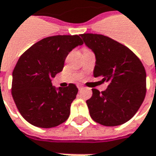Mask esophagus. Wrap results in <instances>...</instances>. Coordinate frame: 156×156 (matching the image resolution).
I'll use <instances>...</instances> for the list:
<instances>
[{"instance_id": "esophagus-1", "label": "esophagus", "mask_w": 156, "mask_h": 156, "mask_svg": "<svg viewBox=\"0 0 156 156\" xmlns=\"http://www.w3.org/2000/svg\"><path fill=\"white\" fill-rule=\"evenodd\" d=\"M78 90H81V89L83 88V85H81V84H78Z\"/></svg>"}]
</instances>
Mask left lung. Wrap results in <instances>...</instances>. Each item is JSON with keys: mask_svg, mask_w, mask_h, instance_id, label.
Here are the masks:
<instances>
[{"mask_svg": "<svg viewBox=\"0 0 156 156\" xmlns=\"http://www.w3.org/2000/svg\"><path fill=\"white\" fill-rule=\"evenodd\" d=\"M80 36L96 57L94 77L109 83L102 92L92 89V97L86 101L90 115L105 126L121 125L131 119L145 98L144 66L131 50L107 36Z\"/></svg>", "mask_w": 156, "mask_h": 156, "instance_id": "obj_1", "label": "left lung"}]
</instances>
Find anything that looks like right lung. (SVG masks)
I'll return each mask as SVG.
<instances>
[{
	"label": "right lung",
	"instance_id": "1",
	"mask_svg": "<svg viewBox=\"0 0 156 156\" xmlns=\"http://www.w3.org/2000/svg\"><path fill=\"white\" fill-rule=\"evenodd\" d=\"M81 45L78 35L51 36L20 57L13 72L12 96L20 113L32 125L52 128L68 119L78 88L74 83L56 88L51 78L62 72L69 52Z\"/></svg>",
	"mask_w": 156,
	"mask_h": 156
}]
</instances>
